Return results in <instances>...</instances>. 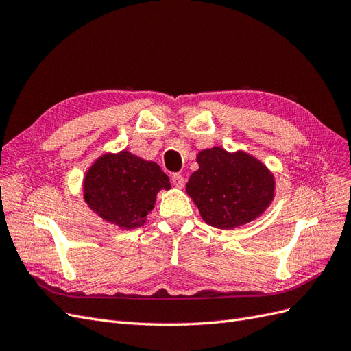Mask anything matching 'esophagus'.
Instances as JSON below:
<instances>
[{
	"mask_svg": "<svg viewBox=\"0 0 351 351\" xmlns=\"http://www.w3.org/2000/svg\"><path fill=\"white\" fill-rule=\"evenodd\" d=\"M171 183L176 186V187H178V189H182L183 186H184V177L182 176V174H173V177H171Z\"/></svg>",
	"mask_w": 351,
	"mask_h": 351,
	"instance_id": "esophagus-1",
	"label": "esophagus"
}]
</instances>
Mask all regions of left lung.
<instances>
[{
  "label": "left lung",
  "mask_w": 351,
  "mask_h": 351,
  "mask_svg": "<svg viewBox=\"0 0 351 351\" xmlns=\"http://www.w3.org/2000/svg\"><path fill=\"white\" fill-rule=\"evenodd\" d=\"M199 169L186 184L206 224L230 230L261 217L275 196V178L259 159L210 147L197 154Z\"/></svg>",
  "instance_id": "obj_1"
}]
</instances>
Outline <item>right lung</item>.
<instances>
[{
    "label": "right lung",
    "mask_w": 351,
    "mask_h": 351,
    "mask_svg": "<svg viewBox=\"0 0 351 351\" xmlns=\"http://www.w3.org/2000/svg\"><path fill=\"white\" fill-rule=\"evenodd\" d=\"M161 167L129 151L104 154L83 180V199L104 221L123 230L145 224L159 190H169Z\"/></svg>",
    "instance_id": "add662e5"
}]
</instances>
